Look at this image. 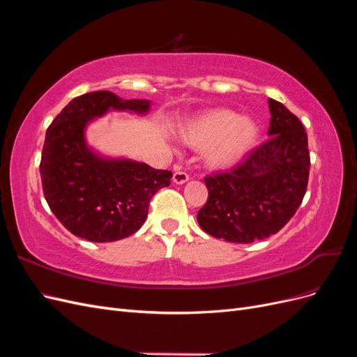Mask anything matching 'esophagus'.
Here are the masks:
<instances>
[{
  "label": "esophagus",
  "instance_id": "1",
  "mask_svg": "<svg viewBox=\"0 0 357 357\" xmlns=\"http://www.w3.org/2000/svg\"><path fill=\"white\" fill-rule=\"evenodd\" d=\"M188 180H189V176L183 171H176L174 176H172V181H174L176 185H185Z\"/></svg>",
  "mask_w": 357,
  "mask_h": 357
}]
</instances>
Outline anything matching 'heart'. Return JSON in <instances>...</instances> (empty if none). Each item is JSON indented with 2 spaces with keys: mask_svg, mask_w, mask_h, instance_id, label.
<instances>
[{
  "mask_svg": "<svg viewBox=\"0 0 357 357\" xmlns=\"http://www.w3.org/2000/svg\"><path fill=\"white\" fill-rule=\"evenodd\" d=\"M181 139L192 149L204 150V162L211 169H228L256 147L259 126L252 117L229 109H211L185 123Z\"/></svg>",
  "mask_w": 357,
  "mask_h": 357,
  "instance_id": "obj_1",
  "label": "heart"
}]
</instances>
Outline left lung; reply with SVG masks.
Listing matches in <instances>:
<instances>
[{"label":"left lung","mask_w":357,"mask_h":357,"mask_svg":"<svg viewBox=\"0 0 357 357\" xmlns=\"http://www.w3.org/2000/svg\"><path fill=\"white\" fill-rule=\"evenodd\" d=\"M268 107L271 138L234 169L204 178L208 199L197 219L202 231L215 238L238 244L268 238L291 219L305 195V129L282 102L269 98Z\"/></svg>","instance_id":"1"}]
</instances>
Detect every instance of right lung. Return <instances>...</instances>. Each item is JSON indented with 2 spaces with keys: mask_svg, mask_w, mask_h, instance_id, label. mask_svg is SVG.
<instances>
[{
  "mask_svg": "<svg viewBox=\"0 0 357 357\" xmlns=\"http://www.w3.org/2000/svg\"><path fill=\"white\" fill-rule=\"evenodd\" d=\"M149 100H123L109 91L70 101L47 128L40 174L43 192L58 220L92 243H109L137 232L155 193L169 186L172 172L144 162L110 158L86 142V128L109 112L143 116Z\"/></svg>",
  "mask_w": 357,
  "mask_h": 357,
  "instance_id": "1",
  "label": "right lung"
}]
</instances>
